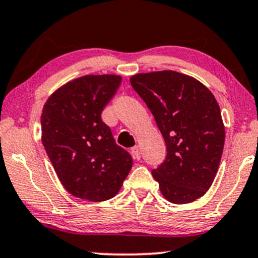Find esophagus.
I'll list each match as a JSON object with an SVG mask.
<instances>
[{
    "instance_id": "1",
    "label": "esophagus",
    "mask_w": 258,
    "mask_h": 258,
    "mask_svg": "<svg viewBox=\"0 0 258 258\" xmlns=\"http://www.w3.org/2000/svg\"><path fill=\"white\" fill-rule=\"evenodd\" d=\"M131 154L135 160H139L141 159V153H139V148L138 147H133L131 148Z\"/></svg>"
}]
</instances>
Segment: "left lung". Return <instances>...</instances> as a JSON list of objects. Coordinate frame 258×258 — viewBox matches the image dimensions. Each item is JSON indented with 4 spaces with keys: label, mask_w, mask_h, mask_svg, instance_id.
<instances>
[{
    "label": "left lung",
    "mask_w": 258,
    "mask_h": 258,
    "mask_svg": "<svg viewBox=\"0 0 258 258\" xmlns=\"http://www.w3.org/2000/svg\"><path fill=\"white\" fill-rule=\"evenodd\" d=\"M130 82L166 142V160L151 172L163 197L175 204L198 200L215 179L225 144L216 98L194 77L175 71L135 74Z\"/></svg>",
    "instance_id": "obj_1"
}]
</instances>
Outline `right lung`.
I'll list each match as a JSON object with an SVG mask.
<instances>
[{
  "label": "right lung",
  "mask_w": 258,
  "mask_h": 258,
  "mask_svg": "<svg viewBox=\"0 0 258 258\" xmlns=\"http://www.w3.org/2000/svg\"><path fill=\"white\" fill-rule=\"evenodd\" d=\"M115 74H89L51 94L40 115L42 143L64 188L91 202L110 200L132 168L101 113L120 86Z\"/></svg>",
  "instance_id": "obj_1"
}]
</instances>
